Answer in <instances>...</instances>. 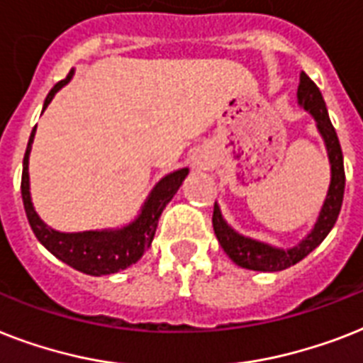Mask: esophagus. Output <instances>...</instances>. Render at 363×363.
Here are the masks:
<instances>
[{"instance_id": "esophagus-1", "label": "esophagus", "mask_w": 363, "mask_h": 363, "mask_svg": "<svg viewBox=\"0 0 363 363\" xmlns=\"http://www.w3.org/2000/svg\"><path fill=\"white\" fill-rule=\"evenodd\" d=\"M196 166L199 167V169H205V164H203V162H196Z\"/></svg>"}]
</instances>
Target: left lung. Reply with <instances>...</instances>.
Here are the masks:
<instances>
[{"mask_svg":"<svg viewBox=\"0 0 363 363\" xmlns=\"http://www.w3.org/2000/svg\"><path fill=\"white\" fill-rule=\"evenodd\" d=\"M296 100L298 106L304 111H308L315 121L317 132L325 141L326 155H328L330 164V184L326 191L325 201L319 211L317 222L311 228V231L306 235L298 244L291 248H278L272 244L261 242L252 237L240 235L237 229H233L222 211L214 203V214H212V228L216 233V238L223 252L228 253L229 259L238 267L248 268V270H257V272H279L285 268L293 267L298 261L309 255L317 246H319L332 228L335 225V220L340 216L341 203H343L345 194V167H343V152H341L340 140L335 134V128L332 126V121L328 117L325 99L320 95L319 87L311 82L306 72L300 74V85L296 91Z\"/></svg>","mask_w":363,"mask_h":363,"instance_id":"1","label":"left lung"}]
</instances>
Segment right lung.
I'll list each match as a JSON object with an SVG mask.
<instances>
[{
	"instance_id": "right-lung-1",
	"label": "right lung",
	"mask_w": 363,
	"mask_h": 363,
	"mask_svg": "<svg viewBox=\"0 0 363 363\" xmlns=\"http://www.w3.org/2000/svg\"><path fill=\"white\" fill-rule=\"evenodd\" d=\"M74 76V69L70 70L69 76L54 85V89L50 91L46 100H44L43 111L48 108V104L54 100L55 93L63 89ZM33 128L29 135L28 149L23 155V169H22V201L28 222L33 229L35 237L44 248L48 250L52 255L63 261L69 267L76 268L79 272L89 274V276H108L119 270H125L130 264L138 263L145 250L151 246L155 238L158 220L164 212L166 205L173 199L177 190L181 188L182 181L190 173L188 167H181L175 172L167 173L156 182L149 196L141 205L138 216L128 222L123 228H110V229H91V231H78V233H63L57 229L50 228L48 223H44L37 214L31 201V191H29V152L35 140Z\"/></svg>"
}]
</instances>
